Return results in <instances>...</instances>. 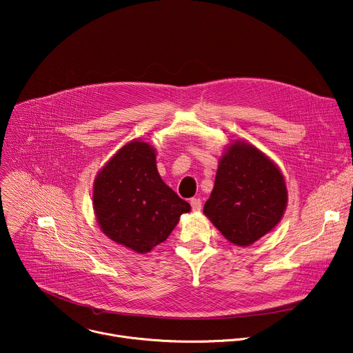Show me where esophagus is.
<instances>
[{
  "label": "esophagus",
  "instance_id": "1",
  "mask_svg": "<svg viewBox=\"0 0 353 353\" xmlns=\"http://www.w3.org/2000/svg\"><path fill=\"white\" fill-rule=\"evenodd\" d=\"M190 204H191V208H193V211H200L201 210V200L194 197L190 200Z\"/></svg>",
  "mask_w": 353,
  "mask_h": 353
}]
</instances>
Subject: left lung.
I'll return each instance as SVG.
<instances>
[{
    "label": "left lung",
    "mask_w": 353,
    "mask_h": 353,
    "mask_svg": "<svg viewBox=\"0 0 353 353\" xmlns=\"http://www.w3.org/2000/svg\"><path fill=\"white\" fill-rule=\"evenodd\" d=\"M285 204L277 166L254 146L236 141L219 160L204 214L230 242L248 246L277 225Z\"/></svg>",
    "instance_id": "8db88e82"
}]
</instances>
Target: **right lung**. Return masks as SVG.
I'll list each match as a JSON object with an SVG mask.
<instances>
[{"mask_svg":"<svg viewBox=\"0 0 353 353\" xmlns=\"http://www.w3.org/2000/svg\"><path fill=\"white\" fill-rule=\"evenodd\" d=\"M94 211L103 232L138 253L162 243L190 204L160 179L146 142L119 149L94 181Z\"/></svg>","mask_w":353,"mask_h":353,"instance_id":"1","label":"right lung"}]
</instances>
